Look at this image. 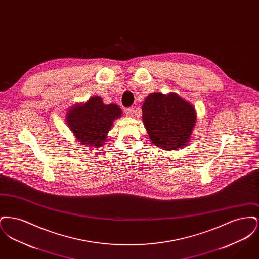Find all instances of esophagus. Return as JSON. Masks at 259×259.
Here are the masks:
<instances>
[{
	"label": "esophagus",
	"mask_w": 259,
	"mask_h": 259,
	"mask_svg": "<svg viewBox=\"0 0 259 259\" xmlns=\"http://www.w3.org/2000/svg\"><path fill=\"white\" fill-rule=\"evenodd\" d=\"M124 112H125L126 115H128V116H133V114H134V108H132V107L126 108V109L124 110Z\"/></svg>",
	"instance_id": "34e87169"
}]
</instances>
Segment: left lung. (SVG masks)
I'll return each mask as SVG.
<instances>
[{"instance_id": "8db88e82", "label": "left lung", "mask_w": 259, "mask_h": 259, "mask_svg": "<svg viewBox=\"0 0 259 259\" xmlns=\"http://www.w3.org/2000/svg\"><path fill=\"white\" fill-rule=\"evenodd\" d=\"M142 111L151 142L164 149L182 148L188 142L196 122L193 106L175 93L148 95Z\"/></svg>"}]
</instances>
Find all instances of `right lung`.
I'll return each instance as SVG.
<instances>
[{"label":"right lung","instance_id":"1","mask_svg":"<svg viewBox=\"0 0 259 259\" xmlns=\"http://www.w3.org/2000/svg\"><path fill=\"white\" fill-rule=\"evenodd\" d=\"M122 111L117 105H105L101 97L89 99L84 105H78L70 110L67 124L78 141L82 144L101 147L113 124L121 116Z\"/></svg>","mask_w":259,"mask_h":259}]
</instances>
